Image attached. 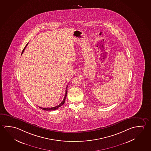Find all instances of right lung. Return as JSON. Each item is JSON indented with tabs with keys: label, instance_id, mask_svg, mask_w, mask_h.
Segmentation results:
<instances>
[{
	"label": "right lung",
	"instance_id": "right-lung-1",
	"mask_svg": "<svg viewBox=\"0 0 151 151\" xmlns=\"http://www.w3.org/2000/svg\"><path fill=\"white\" fill-rule=\"evenodd\" d=\"M28 44V42L27 45L25 46V47H24V50H22V53L24 52V50H25V48H26V46H27V45ZM68 85H67V87H66V93H65V95L64 99H63V101H62V103H60V104H59L58 105H57L56 106L53 107H50V108H43V107H40L41 109H42L43 110H45V111H53V110H56V109H58L59 107H60V106H62V105H63V104H64L65 101V99H66V96H67V87H68Z\"/></svg>",
	"mask_w": 151,
	"mask_h": 151
}]
</instances>
